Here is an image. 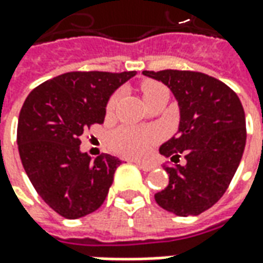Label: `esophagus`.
<instances>
[{
    "instance_id": "1",
    "label": "esophagus",
    "mask_w": 263,
    "mask_h": 263,
    "mask_svg": "<svg viewBox=\"0 0 263 263\" xmlns=\"http://www.w3.org/2000/svg\"><path fill=\"white\" fill-rule=\"evenodd\" d=\"M135 165H137L139 169H142L143 172H151L152 169H155V165H152V163H146V162H139V160H135Z\"/></svg>"
}]
</instances>
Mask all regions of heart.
<instances>
[{
	"label": "heart",
	"mask_w": 263,
	"mask_h": 263,
	"mask_svg": "<svg viewBox=\"0 0 263 263\" xmlns=\"http://www.w3.org/2000/svg\"><path fill=\"white\" fill-rule=\"evenodd\" d=\"M162 91H167L165 87L156 83V81H143L142 92L143 98L154 97L156 94ZM121 97V91L112 94L107 104V111L111 112L115 108ZM159 134L152 129H137V128H129V126H122L111 132L108 135V143L111 148L114 149L117 154L126 156V158H143L149 154L154 143L158 142Z\"/></svg>",
	"instance_id": "heart-1"
}]
</instances>
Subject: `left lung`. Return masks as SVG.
Returning <instances> with one entry per match:
<instances>
[{
    "label": "left lung",
    "instance_id": "left-lung-1",
    "mask_svg": "<svg viewBox=\"0 0 263 263\" xmlns=\"http://www.w3.org/2000/svg\"><path fill=\"white\" fill-rule=\"evenodd\" d=\"M143 76L171 88L179 105L177 134L162 143L159 154L186 165L165 167L169 184L155 200L169 213L187 217L213 207L226 193L247 142L245 112L235 92L211 76L162 70L142 71Z\"/></svg>",
    "mask_w": 263,
    "mask_h": 263
}]
</instances>
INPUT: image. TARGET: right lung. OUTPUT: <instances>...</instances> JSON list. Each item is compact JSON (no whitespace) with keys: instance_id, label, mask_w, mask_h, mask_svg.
Returning <instances> with one entry per match:
<instances>
[{"instance_id":"obj_1","label":"right lung","mask_w":263,"mask_h":263,"mask_svg":"<svg viewBox=\"0 0 263 263\" xmlns=\"http://www.w3.org/2000/svg\"><path fill=\"white\" fill-rule=\"evenodd\" d=\"M137 71H71L32 90L18 118L21 162L37 194L69 220L101 207L121 160L80 151V137L103 124L114 91Z\"/></svg>"}]
</instances>
